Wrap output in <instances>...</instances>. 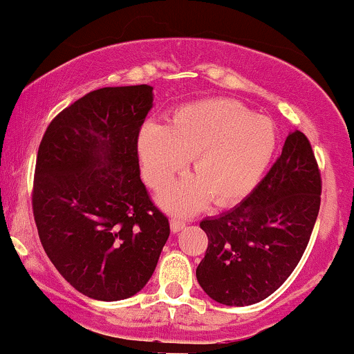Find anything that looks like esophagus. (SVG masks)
<instances>
[{"instance_id":"1","label":"esophagus","mask_w":354,"mask_h":354,"mask_svg":"<svg viewBox=\"0 0 354 354\" xmlns=\"http://www.w3.org/2000/svg\"><path fill=\"white\" fill-rule=\"evenodd\" d=\"M184 227H185V222L182 219H177V217H172V219H170V229H172L174 234L180 232Z\"/></svg>"}]
</instances>
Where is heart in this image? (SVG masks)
I'll return each instance as SVG.
<instances>
[{
	"label": "heart",
	"instance_id": "b5f03b06",
	"mask_svg": "<svg viewBox=\"0 0 354 354\" xmlns=\"http://www.w3.org/2000/svg\"><path fill=\"white\" fill-rule=\"evenodd\" d=\"M276 145L271 118L225 98L180 105L169 125L149 122L137 137L142 176L152 189H164L190 158L194 176L160 196V204L176 214L196 212L210 197L224 205L248 196L271 164Z\"/></svg>",
	"mask_w": 354,
	"mask_h": 354
}]
</instances>
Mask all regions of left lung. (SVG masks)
Instances as JSON below:
<instances>
[{
    "label": "left lung",
    "instance_id": "left-lung-1",
    "mask_svg": "<svg viewBox=\"0 0 354 354\" xmlns=\"http://www.w3.org/2000/svg\"><path fill=\"white\" fill-rule=\"evenodd\" d=\"M319 204L315 153L306 135L295 130L241 204L201 222L209 245L196 276L205 295L225 306H251L271 296L303 257Z\"/></svg>",
    "mask_w": 354,
    "mask_h": 354
}]
</instances>
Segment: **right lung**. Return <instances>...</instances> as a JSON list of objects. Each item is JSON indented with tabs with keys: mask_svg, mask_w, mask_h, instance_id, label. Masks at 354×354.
<instances>
[{
	"mask_svg": "<svg viewBox=\"0 0 354 354\" xmlns=\"http://www.w3.org/2000/svg\"><path fill=\"white\" fill-rule=\"evenodd\" d=\"M150 85L106 86L51 120L38 149L33 216L46 256L82 295L120 301L152 277L169 219L140 178Z\"/></svg>",
	"mask_w": 354,
	"mask_h": 354,
	"instance_id": "add662e5",
	"label": "right lung"
}]
</instances>
